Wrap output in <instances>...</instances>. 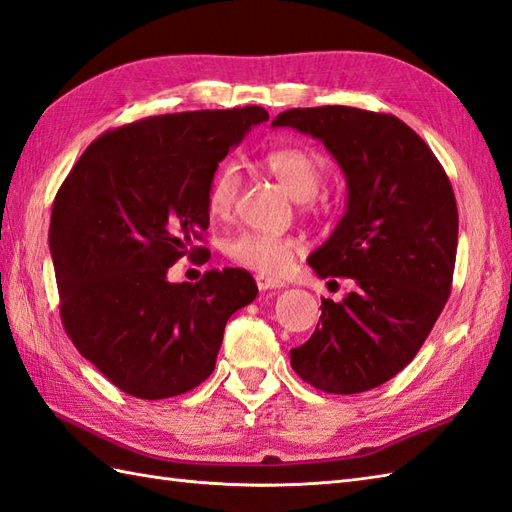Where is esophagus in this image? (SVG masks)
<instances>
[{
  "label": "esophagus",
  "mask_w": 512,
  "mask_h": 512,
  "mask_svg": "<svg viewBox=\"0 0 512 512\" xmlns=\"http://www.w3.org/2000/svg\"><path fill=\"white\" fill-rule=\"evenodd\" d=\"M257 279V288L259 290H279V288H284L286 284L281 279H275V277H266V275H257L255 277Z\"/></svg>",
  "instance_id": "34e87169"
}]
</instances>
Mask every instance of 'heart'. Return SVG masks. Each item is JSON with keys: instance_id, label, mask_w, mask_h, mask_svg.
I'll return each instance as SVG.
<instances>
[{"instance_id": "obj_1", "label": "heart", "mask_w": 512, "mask_h": 512, "mask_svg": "<svg viewBox=\"0 0 512 512\" xmlns=\"http://www.w3.org/2000/svg\"><path fill=\"white\" fill-rule=\"evenodd\" d=\"M264 165L299 202L312 200L323 184V162L306 147H277L264 156ZM239 180L242 178H239V169L233 162H226L213 173L209 189H206V211L209 215L226 217L231 213L239 193ZM224 253L239 266L257 270L262 275H279L295 257L297 242L288 235L244 231L228 239Z\"/></svg>"}]
</instances>
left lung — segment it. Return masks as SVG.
I'll use <instances>...</instances> for the list:
<instances>
[{"label": "left lung", "mask_w": 512, "mask_h": 512, "mask_svg": "<svg viewBox=\"0 0 512 512\" xmlns=\"http://www.w3.org/2000/svg\"><path fill=\"white\" fill-rule=\"evenodd\" d=\"M275 127L319 138L347 180V209L308 257L319 277H352L343 301L321 299L295 372L325 394H361L413 361L451 295L458 204L429 145L391 114L295 107Z\"/></svg>", "instance_id": "left-lung-1"}]
</instances>
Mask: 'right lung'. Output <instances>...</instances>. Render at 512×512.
Segmentation results:
<instances>
[{
	"instance_id": "right-lung-1",
	"label": "right lung",
	"mask_w": 512,
	"mask_h": 512,
	"mask_svg": "<svg viewBox=\"0 0 512 512\" xmlns=\"http://www.w3.org/2000/svg\"><path fill=\"white\" fill-rule=\"evenodd\" d=\"M268 121L264 107L149 116L101 134L63 180L50 253L63 328L76 350L129 396L187 394L211 376L231 314L257 297L242 268L169 284L198 246L206 189L228 149Z\"/></svg>"
}]
</instances>
